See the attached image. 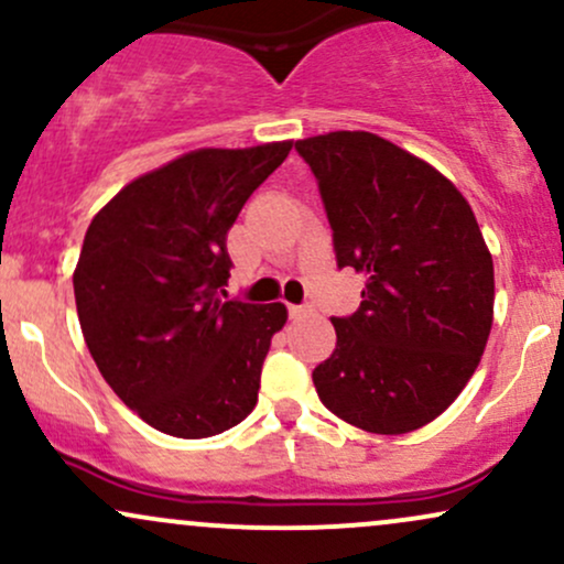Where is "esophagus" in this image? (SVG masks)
<instances>
[{
    "label": "esophagus",
    "mask_w": 564,
    "mask_h": 564,
    "mask_svg": "<svg viewBox=\"0 0 564 564\" xmlns=\"http://www.w3.org/2000/svg\"><path fill=\"white\" fill-rule=\"evenodd\" d=\"M313 313V307H310V304H291L289 307V315L294 321H300V318H307V315Z\"/></svg>",
    "instance_id": "1"
}]
</instances>
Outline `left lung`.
<instances>
[{"instance_id":"obj_1","label":"left lung","mask_w":564,"mask_h":564,"mask_svg":"<svg viewBox=\"0 0 564 564\" xmlns=\"http://www.w3.org/2000/svg\"><path fill=\"white\" fill-rule=\"evenodd\" d=\"M318 180L339 268L364 302L332 318L313 371L328 411L373 435L435 422L480 366L494 326V257L469 200L424 159L371 132L296 140Z\"/></svg>"}]
</instances>
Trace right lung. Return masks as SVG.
Here are the masks:
<instances>
[{
    "label": "right lung",
    "mask_w": 564,
    "mask_h": 564,
    "mask_svg": "<svg viewBox=\"0 0 564 564\" xmlns=\"http://www.w3.org/2000/svg\"><path fill=\"white\" fill-rule=\"evenodd\" d=\"M291 140L198 148L121 187L89 223L74 270L89 355L124 405L172 437H212L257 405L286 304L225 302V238Z\"/></svg>",
    "instance_id": "obj_1"
}]
</instances>
